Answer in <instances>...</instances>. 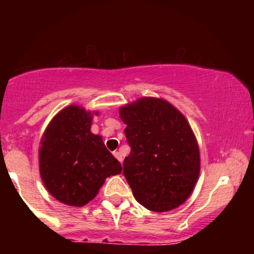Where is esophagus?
<instances>
[{
  "mask_svg": "<svg viewBox=\"0 0 254 254\" xmlns=\"http://www.w3.org/2000/svg\"><path fill=\"white\" fill-rule=\"evenodd\" d=\"M113 155H115L116 157H117L118 161L121 162V164H122V162H123V157H122V154L119 153V151H115V153H113Z\"/></svg>",
  "mask_w": 254,
  "mask_h": 254,
  "instance_id": "34e87169",
  "label": "esophagus"
}]
</instances>
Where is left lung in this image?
Instances as JSON below:
<instances>
[{
    "instance_id": "1",
    "label": "left lung",
    "mask_w": 254,
    "mask_h": 254,
    "mask_svg": "<svg viewBox=\"0 0 254 254\" xmlns=\"http://www.w3.org/2000/svg\"><path fill=\"white\" fill-rule=\"evenodd\" d=\"M131 147L123 174L148 210L165 212L186 202L200 171L197 138L185 116L161 98L143 97L119 107Z\"/></svg>"
}]
</instances>
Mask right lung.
I'll list each match as a JSON object with an SVG mask.
<instances>
[{
  "label": "right lung",
  "mask_w": 254,
  "mask_h": 254,
  "mask_svg": "<svg viewBox=\"0 0 254 254\" xmlns=\"http://www.w3.org/2000/svg\"><path fill=\"white\" fill-rule=\"evenodd\" d=\"M98 111L64 107L46 127L39 145V172L52 197L70 206L86 205L105 179L122 172L121 162L90 131Z\"/></svg>",
  "instance_id": "add662e5"
}]
</instances>
